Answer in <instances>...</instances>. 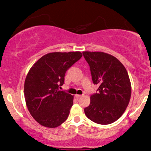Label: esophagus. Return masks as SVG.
<instances>
[{
  "label": "esophagus",
  "instance_id": "obj_1",
  "mask_svg": "<svg viewBox=\"0 0 151 151\" xmlns=\"http://www.w3.org/2000/svg\"><path fill=\"white\" fill-rule=\"evenodd\" d=\"M75 96L76 98H80V97H82V95H80V94H76Z\"/></svg>",
  "mask_w": 151,
  "mask_h": 151
}]
</instances>
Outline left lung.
I'll list each match as a JSON object with an SVG mask.
<instances>
[{
	"instance_id": "left-lung-1",
	"label": "left lung",
	"mask_w": 151,
	"mask_h": 151,
	"mask_svg": "<svg viewBox=\"0 0 151 151\" xmlns=\"http://www.w3.org/2000/svg\"><path fill=\"white\" fill-rule=\"evenodd\" d=\"M98 93L90 96L84 109L86 117L101 125L112 124L121 117L130 100L132 87L128 73L121 62L103 52L83 51Z\"/></svg>"
}]
</instances>
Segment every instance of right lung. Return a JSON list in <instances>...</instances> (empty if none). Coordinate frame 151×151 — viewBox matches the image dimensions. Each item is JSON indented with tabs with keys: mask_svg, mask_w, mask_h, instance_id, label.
Instances as JSON below:
<instances>
[{
	"mask_svg": "<svg viewBox=\"0 0 151 151\" xmlns=\"http://www.w3.org/2000/svg\"><path fill=\"white\" fill-rule=\"evenodd\" d=\"M82 57L80 51L48 53L34 63L24 83L25 103L30 114L41 126L54 128L68 119L73 96L59 90L65 74Z\"/></svg>",
	"mask_w": 151,
	"mask_h": 151,
	"instance_id": "obj_1",
	"label": "right lung"
}]
</instances>
